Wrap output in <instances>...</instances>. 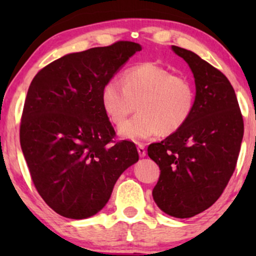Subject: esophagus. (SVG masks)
Listing matches in <instances>:
<instances>
[{
  "label": "esophagus",
  "instance_id": "1",
  "mask_svg": "<svg viewBox=\"0 0 256 256\" xmlns=\"http://www.w3.org/2000/svg\"><path fill=\"white\" fill-rule=\"evenodd\" d=\"M138 152L140 157H144L146 156V148H144V146L138 144Z\"/></svg>",
  "mask_w": 256,
  "mask_h": 256
}]
</instances>
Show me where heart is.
<instances>
[{
  "instance_id": "1",
  "label": "heart",
  "mask_w": 256,
  "mask_h": 256,
  "mask_svg": "<svg viewBox=\"0 0 256 256\" xmlns=\"http://www.w3.org/2000/svg\"><path fill=\"white\" fill-rule=\"evenodd\" d=\"M136 104L140 113L121 126V138L140 141L160 132L169 135L190 118L196 90L186 76L143 62L126 70L122 82L108 79L101 90V104L114 124H121L136 110Z\"/></svg>"
}]
</instances>
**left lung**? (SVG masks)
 I'll return each instance as SVG.
<instances>
[{
	"label": "left lung",
	"mask_w": 256,
	"mask_h": 256,
	"mask_svg": "<svg viewBox=\"0 0 256 256\" xmlns=\"http://www.w3.org/2000/svg\"><path fill=\"white\" fill-rule=\"evenodd\" d=\"M190 66L196 104L186 124L158 143L148 156L160 174L154 200L174 218H191L218 200L236 170L244 120L230 80L194 52L172 45Z\"/></svg>",
	"instance_id": "1"
}]
</instances>
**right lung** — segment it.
Segmentation results:
<instances>
[{
	"label": "right lung",
	"instance_id": "1",
	"mask_svg": "<svg viewBox=\"0 0 256 256\" xmlns=\"http://www.w3.org/2000/svg\"><path fill=\"white\" fill-rule=\"evenodd\" d=\"M141 45L120 40L70 54L34 76L20 120V141L44 202L65 218L102 210L121 174L138 160L130 141L114 143L101 90Z\"/></svg>",
	"mask_w": 256,
	"mask_h": 256
}]
</instances>
